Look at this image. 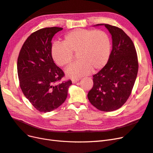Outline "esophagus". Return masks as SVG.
Instances as JSON below:
<instances>
[{
  "instance_id": "esophagus-1",
  "label": "esophagus",
  "mask_w": 153,
  "mask_h": 153,
  "mask_svg": "<svg viewBox=\"0 0 153 153\" xmlns=\"http://www.w3.org/2000/svg\"><path fill=\"white\" fill-rule=\"evenodd\" d=\"M78 80H79L78 79H73V80H72V82L73 83V84H75V83L78 82Z\"/></svg>"
}]
</instances>
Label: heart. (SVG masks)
Masks as SVG:
<instances>
[{"label": "heart", "mask_w": 153, "mask_h": 153, "mask_svg": "<svg viewBox=\"0 0 153 153\" xmlns=\"http://www.w3.org/2000/svg\"><path fill=\"white\" fill-rule=\"evenodd\" d=\"M112 44L109 35L103 30L75 29L64 36L62 43H54L51 55L55 64L65 67L77 53L78 62L66 69V75L78 78L103 69L110 57Z\"/></svg>", "instance_id": "heart-1"}]
</instances>
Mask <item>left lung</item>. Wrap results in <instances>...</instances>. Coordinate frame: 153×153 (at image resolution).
I'll return each instance as SVG.
<instances>
[{
  "label": "left lung",
  "mask_w": 153,
  "mask_h": 153,
  "mask_svg": "<svg viewBox=\"0 0 153 153\" xmlns=\"http://www.w3.org/2000/svg\"><path fill=\"white\" fill-rule=\"evenodd\" d=\"M104 25L112 35V50L106 65L93 75L88 92L91 103L101 111L117 110L130 96L138 69L137 53L131 38L117 27Z\"/></svg>",
  "instance_id": "left-lung-1"
}]
</instances>
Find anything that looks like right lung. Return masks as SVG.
<instances>
[{"instance_id":"obj_1","label":"right lung","mask_w":153,"mask_h":153,"mask_svg":"<svg viewBox=\"0 0 153 153\" xmlns=\"http://www.w3.org/2000/svg\"><path fill=\"white\" fill-rule=\"evenodd\" d=\"M63 29L53 27L32 33L23 45L17 61L21 89L34 107L49 112L65 101L71 80L60 82L64 73L51 55L52 39Z\"/></svg>"}]
</instances>
